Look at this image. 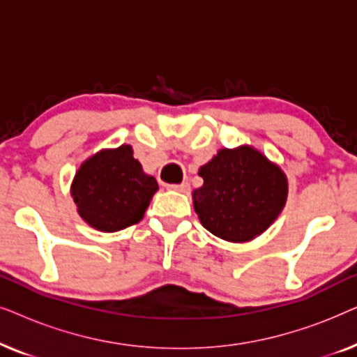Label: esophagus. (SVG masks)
Segmentation results:
<instances>
[{
    "instance_id": "34e87169",
    "label": "esophagus",
    "mask_w": 357,
    "mask_h": 357,
    "mask_svg": "<svg viewBox=\"0 0 357 357\" xmlns=\"http://www.w3.org/2000/svg\"><path fill=\"white\" fill-rule=\"evenodd\" d=\"M169 188L170 190H175V192H178V193H188L190 192V183L188 182H182V183H178V185H170Z\"/></svg>"
}]
</instances>
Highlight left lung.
Wrapping results in <instances>:
<instances>
[{"mask_svg": "<svg viewBox=\"0 0 357 357\" xmlns=\"http://www.w3.org/2000/svg\"><path fill=\"white\" fill-rule=\"evenodd\" d=\"M198 175L203 187L193 192V208L203 227L222 241H252L286 204L284 172L252 146L219 149Z\"/></svg>", "mask_w": 357, "mask_h": 357, "instance_id": "8db88e82", "label": "left lung"}]
</instances>
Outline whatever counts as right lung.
I'll list each match as a JSON object with an SVG mask.
<instances>
[{
    "label": "right lung",
    "instance_id": "1",
    "mask_svg": "<svg viewBox=\"0 0 357 357\" xmlns=\"http://www.w3.org/2000/svg\"><path fill=\"white\" fill-rule=\"evenodd\" d=\"M159 190L153 175L144 174L133 149L121 144L102 149L81 164L71 183L77 213L100 232H116L144 216L151 198Z\"/></svg>",
    "mask_w": 357,
    "mask_h": 357
}]
</instances>
